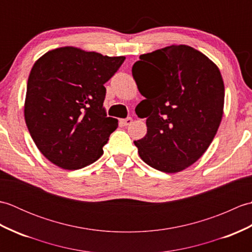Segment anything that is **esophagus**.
Masks as SVG:
<instances>
[{"label": "esophagus", "mask_w": 252, "mask_h": 252, "mask_svg": "<svg viewBox=\"0 0 252 252\" xmlns=\"http://www.w3.org/2000/svg\"><path fill=\"white\" fill-rule=\"evenodd\" d=\"M120 123H121V126H129V125H131V123H132V118H126V119H121V120H120Z\"/></svg>", "instance_id": "34e87169"}]
</instances>
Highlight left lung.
<instances>
[{"label": "left lung", "instance_id": "obj_1", "mask_svg": "<svg viewBox=\"0 0 252 252\" xmlns=\"http://www.w3.org/2000/svg\"><path fill=\"white\" fill-rule=\"evenodd\" d=\"M145 97L136 106L146 135L134 144L142 160L165 173L190 167L210 146L223 117L224 83L218 66L189 45L140 56L132 67Z\"/></svg>", "mask_w": 252, "mask_h": 252}]
</instances>
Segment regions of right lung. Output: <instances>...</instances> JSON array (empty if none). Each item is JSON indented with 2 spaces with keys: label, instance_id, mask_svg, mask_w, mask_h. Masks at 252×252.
<instances>
[{
  "label": "right lung",
  "instance_id": "right-lung-1",
  "mask_svg": "<svg viewBox=\"0 0 252 252\" xmlns=\"http://www.w3.org/2000/svg\"><path fill=\"white\" fill-rule=\"evenodd\" d=\"M125 60L65 46L34 63L27 83L25 120L37 149L52 163L78 170L103 155L118 126L103 106L104 84Z\"/></svg>",
  "mask_w": 252,
  "mask_h": 252
}]
</instances>
